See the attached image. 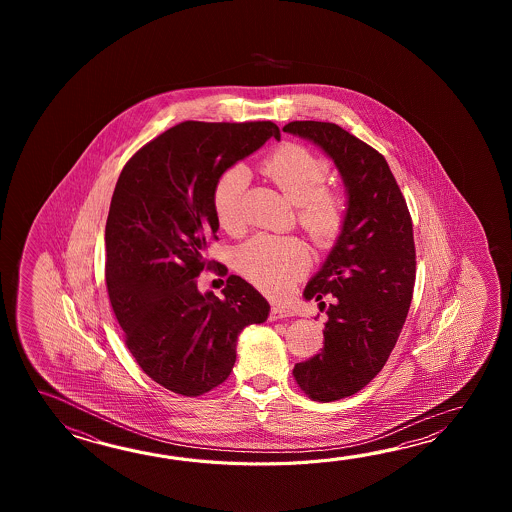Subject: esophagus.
<instances>
[{"instance_id": "obj_1", "label": "esophagus", "mask_w": 512, "mask_h": 512, "mask_svg": "<svg viewBox=\"0 0 512 512\" xmlns=\"http://www.w3.org/2000/svg\"><path fill=\"white\" fill-rule=\"evenodd\" d=\"M293 309H289V307H283V305H272L271 307V320H282V318H289V316H293Z\"/></svg>"}]
</instances>
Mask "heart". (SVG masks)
<instances>
[{
    "instance_id": "b5f03b06",
    "label": "heart",
    "mask_w": 512,
    "mask_h": 512,
    "mask_svg": "<svg viewBox=\"0 0 512 512\" xmlns=\"http://www.w3.org/2000/svg\"><path fill=\"white\" fill-rule=\"evenodd\" d=\"M272 185L298 207V223L318 247H331L344 227V201L326 190L329 164L300 144H285L260 166ZM249 185L245 166H232L214 188V212L221 229L236 234L243 229V194ZM240 269L263 291L282 293L309 267V252L296 238L256 236L243 243L236 256Z\"/></svg>"
}]
</instances>
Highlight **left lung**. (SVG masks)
<instances>
[{"label": "left lung", "mask_w": 512, "mask_h": 512, "mask_svg": "<svg viewBox=\"0 0 512 512\" xmlns=\"http://www.w3.org/2000/svg\"><path fill=\"white\" fill-rule=\"evenodd\" d=\"M283 131L316 144L346 186L344 227L304 291L326 309L324 349L293 370L305 395L331 403L360 392L395 348L414 293V229L377 150L331 122L294 120ZM326 293L329 306L321 302Z\"/></svg>", "instance_id": "left-lung-1"}]
</instances>
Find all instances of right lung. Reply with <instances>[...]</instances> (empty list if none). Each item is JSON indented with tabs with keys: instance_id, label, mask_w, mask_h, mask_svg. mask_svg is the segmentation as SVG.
<instances>
[{
	"instance_id": "1",
	"label": "right lung",
	"mask_w": 512,
	"mask_h": 512,
	"mask_svg": "<svg viewBox=\"0 0 512 512\" xmlns=\"http://www.w3.org/2000/svg\"><path fill=\"white\" fill-rule=\"evenodd\" d=\"M280 130L265 122L186 120L142 146L120 172L106 223V285L126 346L170 392L197 397L227 381L241 331L271 305L232 274L223 298L197 289L216 238L214 188Z\"/></svg>"
}]
</instances>
